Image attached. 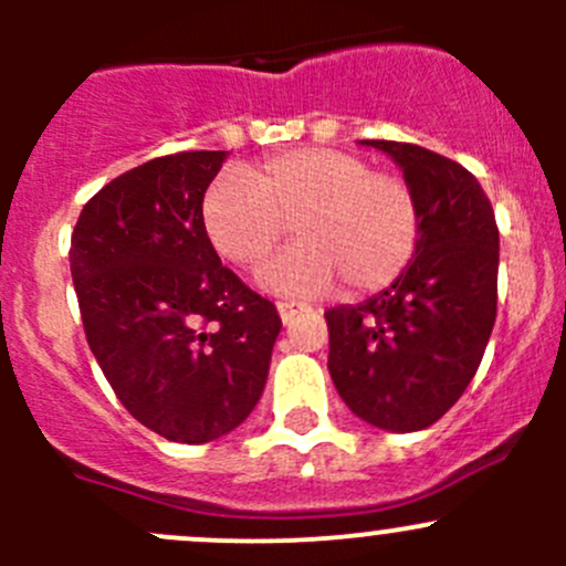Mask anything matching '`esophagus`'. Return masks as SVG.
Listing matches in <instances>:
<instances>
[{
    "label": "esophagus",
    "instance_id": "esophagus-1",
    "mask_svg": "<svg viewBox=\"0 0 566 566\" xmlns=\"http://www.w3.org/2000/svg\"><path fill=\"white\" fill-rule=\"evenodd\" d=\"M279 310V317H282V323H290L298 312H306V304H295V301H279L276 304Z\"/></svg>",
    "mask_w": 566,
    "mask_h": 566
}]
</instances>
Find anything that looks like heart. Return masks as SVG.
<instances>
[{"instance_id": "b5f03b06", "label": "heart", "mask_w": 566, "mask_h": 566, "mask_svg": "<svg viewBox=\"0 0 566 566\" xmlns=\"http://www.w3.org/2000/svg\"><path fill=\"white\" fill-rule=\"evenodd\" d=\"M287 224L298 243L262 268V287L315 295L339 279L347 295H367L410 265L421 208L402 175L334 147L279 153L247 177L219 175L205 191V235L232 265H260Z\"/></svg>"}]
</instances>
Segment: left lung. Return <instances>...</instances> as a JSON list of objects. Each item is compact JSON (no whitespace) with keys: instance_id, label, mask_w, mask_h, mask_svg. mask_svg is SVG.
Masks as SVG:
<instances>
[{"instance_id":"obj_1","label":"left lung","mask_w":566,"mask_h":566,"mask_svg":"<svg viewBox=\"0 0 566 566\" xmlns=\"http://www.w3.org/2000/svg\"><path fill=\"white\" fill-rule=\"evenodd\" d=\"M386 153L416 191L421 235L410 265L361 304L325 312L328 373L367 424H436L476 375L499 301V227L479 180L419 145L361 139Z\"/></svg>"}]
</instances>
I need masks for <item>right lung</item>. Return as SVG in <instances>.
I'll return each instance as SVG.
<instances>
[{"label":"right lung","mask_w":566,"mask_h":566,"mask_svg":"<svg viewBox=\"0 0 566 566\" xmlns=\"http://www.w3.org/2000/svg\"><path fill=\"white\" fill-rule=\"evenodd\" d=\"M227 150L153 158L76 221L71 276L84 334L128 413L177 443L227 436L260 402L282 319L221 265L202 199Z\"/></svg>","instance_id":"obj_1"}]
</instances>
